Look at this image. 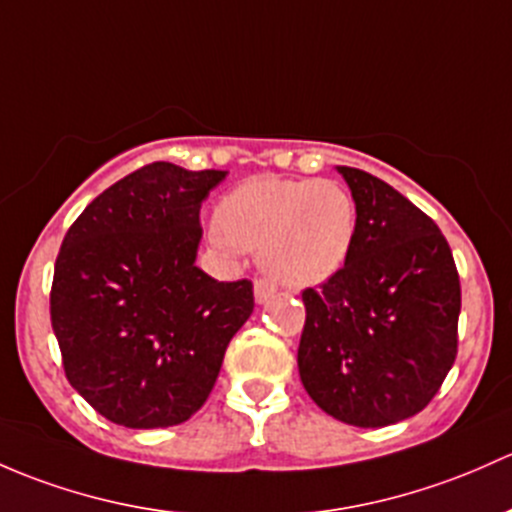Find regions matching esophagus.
<instances>
[{"label": "esophagus", "mask_w": 512, "mask_h": 512, "mask_svg": "<svg viewBox=\"0 0 512 512\" xmlns=\"http://www.w3.org/2000/svg\"><path fill=\"white\" fill-rule=\"evenodd\" d=\"M274 294H277V287H274L272 282H267V279H257L255 282V301L257 304H267Z\"/></svg>", "instance_id": "1"}]
</instances>
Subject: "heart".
Returning a JSON list of instances; mask_svg holds the SVG:
<instances>
[{"instance_id": "obj_1", "label": "heart", "mask_w": 512, "mask_h": 512, "mask_svg": "<svg viewBox=\"0 0 512 512\" xmlns=\"http://www.w3.org/2000/svg\"><path fill=\"white\" fill-rule=\"evenodd\" d=\"M215 238L260 252L272 279L292 289L324 284L346 265L355 240V203L336 181H242L215 211Z\"/></svg>"}]
</instances>
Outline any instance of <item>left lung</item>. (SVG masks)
I'll return each mask as SVG.
<instances>
[{
    "label": "left lung",
    "mask_w": 512,
    "mask_h": 512,
    "mask_svg": "<svg viewBox=\"0 0 512 512\" xmlns=\"http://www.w3.org/2000/svg\"><path fill=\"white\" fill-rule=\"evenodd\" d=\"M355 203L346 265L301 294L299 375L311 400L353 427L422 412L456 360L461 284L427 213L368 171L336 166Z\"/></svg>",
    "instance_id": "left-lung-1"
}]
</instances>
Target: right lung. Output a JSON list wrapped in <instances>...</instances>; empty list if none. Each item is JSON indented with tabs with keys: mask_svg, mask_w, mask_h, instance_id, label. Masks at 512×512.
I'll return each mask as SVG.
<instances>
[{
	"mask_svg": "<svg viewBox=\"0 0 512 512\" xmlns=\"http://www.w3.org/2000/svg\"><path fill=\"white\" fill-rule=\"evenodd\" d=\"M228 171L154 161L102 191L63 238L51 326L68 383L110 422H186L250 319L252 284L196 267L201 203Z\"/></svg>",
	"mask_w": 512,
	"mask_h": 512,
	"instance_id": "obj_1",
	"label": "right lung"
}]
</instances>
